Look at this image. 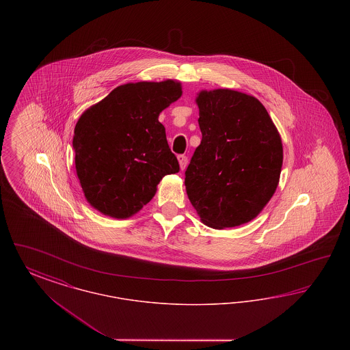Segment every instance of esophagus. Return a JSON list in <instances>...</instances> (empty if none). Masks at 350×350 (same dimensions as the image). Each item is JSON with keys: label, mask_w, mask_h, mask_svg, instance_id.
Masks as SVG:
<instances>
[{"label": "esophagus", "mask_w": 350, "mask_h": 350, "mask_svg": "<svg viewBox=\"0 0 350 350\" xmlns=\"http://www.w3.org/2000/svg\"><path fill=\"white\" fill-rule=\"evenodd\" d=\"M178 163H180V167H181V170H185L186 167H187L189 160H187V157H186L185 154H181V156H178Z\"/></svg>", "instance_id": "1"}]
</instances>
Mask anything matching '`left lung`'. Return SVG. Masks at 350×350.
<instances>
[{
  "label": "left lung",
  "instance_id": "obj_1",
  "mask_svg": "<svg viewBox=\"0 0 350 350\" xmlns=\"http://www.w3.org/2000/svg\"><path fill=\"white\" fill-rule=\"evenodd\" d=\"M196 102L202 140L185 172L189 200L207 227L245 224L277 190L281 135L264 105L250 94L200 90Z\"/></svg>",
  "mask_w": 350,
  "mask_h": 350
}]
</instances>
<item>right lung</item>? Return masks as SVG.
<instances>
[{"label":"right lung","instance_id":"1","mask_svg":"<svg viewBox=\"0 0 350 350\" xmlns=\"http://www.w3.org/2000/svg\"><path fill=\"white\" fill-rule=\"evenodd\" d=\"M181 96L176 80L129 83L83 111L73 135L75 164L93 208L131 217L154 197L164 176L180 172L159 116Z\"/></svg>","mask_w":350,"mask_h":350}]
</instances>
